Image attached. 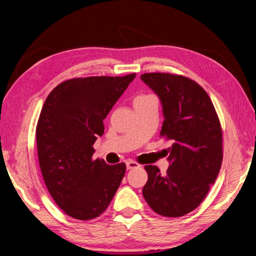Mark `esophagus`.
<instances>
[{
    "label": "esophagus",
    "instance_id": "obj_1",
    "mask_svg": "<svg viewBox=\"0 0 256 256\" xmlns=\"http://www.w3.org/2000/svg\"><path fill=\"white\" fill-rule=\"evenodd\" d=\"M139 164L136 163V162H133V160H126V168L128 170H133V168H139Z\"/></svg>",
    "mask_w": 256,
    "mask_h": 256
}]
</instances>
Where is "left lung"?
<instances>
[{
	"label": "left lung",
	"mask_w": 256,
	"mask_h": 256,
	"mask_svg": "<svg viewBox=\"0 0 256 256\" xmlns=\"http://www.w3.org/2000/svg\"><path fill=\"white\" fill-rule=\"evenodd\" d=\"M160 98L164 122L160 136L172 141L165 176L155 165H146V202L163 216L192 212L204 200L220 172L222 131L208 93L184 76L166 72L141 75Z\"/></svg>",
	"instance_id": "1"
}]
</instances>
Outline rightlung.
Segmentation results:
<instances>
[{
    "mask_svg": "<svg viewBox=\"0 0 256 256\" xmlns=\"http://www.w3.org/2000/svg\"><path fill=\"white\" fill-rule=\"evenodd\" d=\"M96 76L62 82L48 96L36 128L40 168L56 205L77 220L102 214L118 189L126 166L92 160L104 120L134 80Z\"/></svg>",
    "mask_w": 256,
    "mask_h": 256,
    "instance_id": "1",
    "label": "right lung"
}]
</instances>
